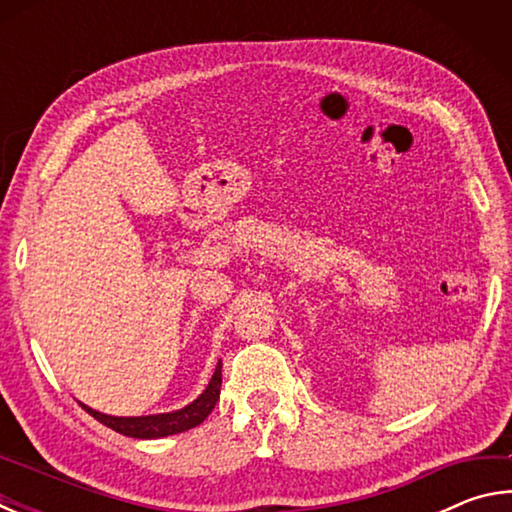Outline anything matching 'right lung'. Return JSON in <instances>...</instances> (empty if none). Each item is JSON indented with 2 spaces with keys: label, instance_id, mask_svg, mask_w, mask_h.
I'll use <instances>...</instances> for the list:
<instances>
[{
  "label": "right lung",
  "instance_id": "right-lung-1",
  "mask_svg": "<svg viewBox=\"0 0 512 512\" xmlns=\"http://www.w3.org/2000/svg\"><path fill=\"white\" fill-rule=\"evenodd\" d=\"M219 393H221V359H219V366H216L210 384H207L203 395L180 411L160 413V415H142V418H115V415L99 413L85 404H81V406L92 415L94 420L106 424V427H110L112 431L124 433V436L164 438V436H173V433H183L187 429L198 427V424H201L207 415L212 413L214 404L219 402Z\"/></svg>",
  "mask_w": 512,
  "mask_h": 512
}]
</instances>
